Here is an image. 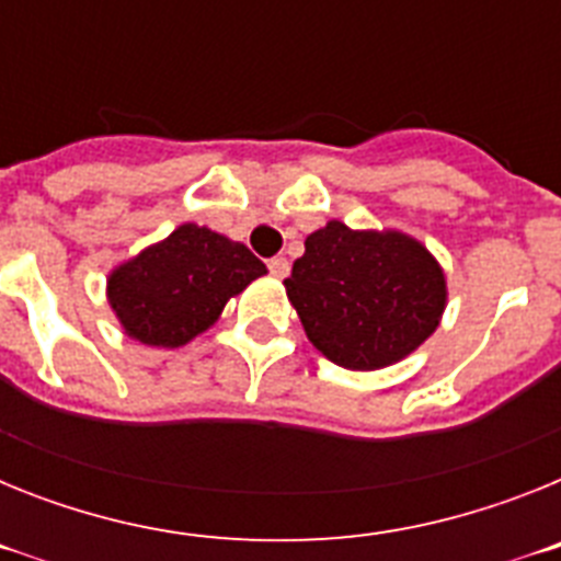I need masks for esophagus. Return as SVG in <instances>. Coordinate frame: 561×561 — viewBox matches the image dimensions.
Wrapping results in <instances>:
<instances>
[{
	"mask_svg": "<svg viewBox=\"0 0 561 561\" xmlns=\"http://www.w3.org/2000/svg\"><path fill=\"white\" fill-rule=\"evenodd\" d=\"M289 270H291V266H289V261H286V257L277 255V257H272V261H270V272L275 277H286V275H289Z\"/></svg>",
	"mask_w": 561,
	"mask_h": 561,
	"instance_id": "1",
	"label": "esophagus"
}]
</instances>
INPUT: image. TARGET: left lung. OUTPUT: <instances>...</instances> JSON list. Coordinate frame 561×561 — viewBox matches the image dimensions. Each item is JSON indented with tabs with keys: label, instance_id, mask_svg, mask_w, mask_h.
Here are the masks:
<instances>
[{
	"label": "left lung",
	"instance_id": "left-lung-1",
	"mask_svg": "<svg viewBox=\"0 0 561 561\" xmlns=\"http://www.w3.org/2000/svg\"><path fill=\"white\" fill-rule=\"evenodd\" d=\"M284 286L311 345L348 370L413 354L438 329L449 297L444 266L419 238L336 219L306 238Z\"/></svg>",
	"mask_w": 561,
	"mask_h": 561
}]
</instances>
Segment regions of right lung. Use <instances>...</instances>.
Listing matches in <instances>:
<instances>
[{"instance_id":"obj_1","label":"right lung","mask_w":561,"mask_h":561,"mask_svg":"<svg viewBox=\"0 0 561 561\" xmlns=\"http://www.w3.org/2000/svg\"><path fill=\"white\" fill-rule=\"evenodd\" d=\"M266 275L241 241L185 221L114 266L106 300L123 334L151 348H182L205 334L227 300Z\"/></svg>"}]
</instances>
